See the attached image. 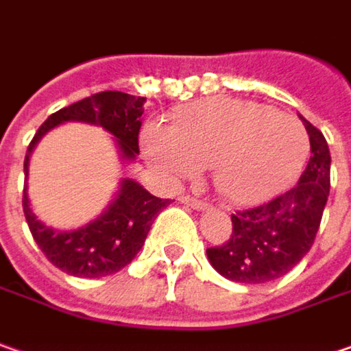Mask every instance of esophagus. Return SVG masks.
<instances>
[{"label": "esophagus", "instance_id": "1", "mask_svg": "<svg viewBox=\"0 0 351 351\" xmlns=\"http://www.w3.org/2000/svg\"><path fill=\"white\" fill-rule=\"evenodd\" d=\"M180 202H182V204L191 206V208H194V210H206V208H210L208 202H204V200H198V198H194V196H191V194H182V196H180Z\"/></svg>", "mask_w": 351, "mask_h": 351}]
</instances>
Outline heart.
Returning <instances> with one entry per match:
<instances>
[{
	"mask_svg": "<svg viewBox=\"0 0 351 351\" xmlns=\"http://www.w3.org/2000/svg\"><path fill=\"white\" fill-rule=\"evenodd\" d=\"M147 160L160 175L186 178L212 171L220 196L236 204L285 189L308 157V133L297 117L236 98H212L184 108L173 128L143 131Z\"/></svg>",
	"mask_w": 351,
	"mask_h": 351,
	"instance_id": "b5f03b06",
	"label": "heart"
}]
</instances>
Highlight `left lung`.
<instances>
[{"label": "left lung", "instance_id": "8db88e82", "mask_svg": "<svg viewBox=\"0 0 351 351\" xmlns=\"http://www.w3.org/2000/svg\"><path fill=\"white\" fill-rule=\"evenodd\" d=\"M311 159L298 182L263 204L232 214V236L206 255L221 277L245 285L287 275L311 252L330 194V149L322 131L300 115Z\"/></svg>", "mask_w": 351, "mask_h": 351}]
</instances>
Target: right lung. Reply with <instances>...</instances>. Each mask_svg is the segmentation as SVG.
<instances>
[{
  "mask_svg": "<svg viewBox=\"0 0 351 351\" xmlns=\"http://www.w3.org/2000/svg\"><path fill=\"white\" fill-rule=\"evenodd\" d=\"M143 104L145 98L141 96L108 90L54 112L29 143L25 155V176L29 173V159L38 139L64 121H84L110 131L119 147L121 159L133 160L139 155V130L141 115L145 112ZM169 204V200L153 196L139 182L123 178L114 202L101 216L78 230L58 232L37 220L29 206L27 182L23 189L25 218L40 252L60 271L82 279L114 275L130 265L143 247L155 218Z\"/></svg>",
  "mask_w": 351,
  "mask_h": 351,
  "instance_id": "add662e5",
  "label": "right lung"
}]
</instances>
